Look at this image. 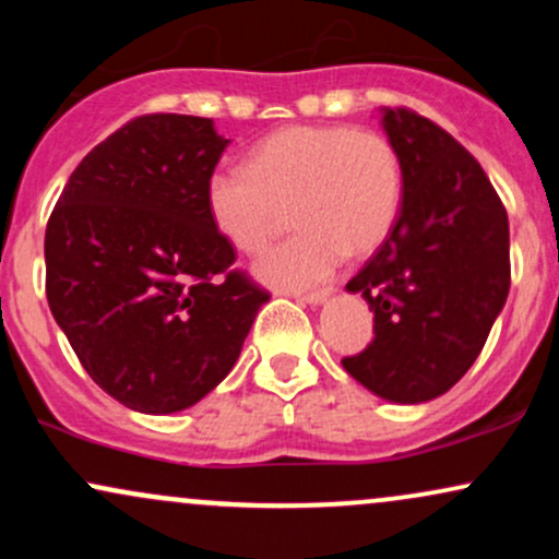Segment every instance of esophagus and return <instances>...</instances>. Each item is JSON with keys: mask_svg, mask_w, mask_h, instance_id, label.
Here are the masks:
<instances>
[{"mask_svg": "<svg viewBox=\"0 0 559 559\" xmlns=\"http://www.w3.org/2000/svg\"><path fill=\"white\" fill-rule=\"evenodd\" d=\"M333 294V288H318V292H307V294H297V301H305V305H320Z\"/></svg>", "mask_w": 559, "mask_h": 559, "instance_id": "obj_1", "label": "esophagus"}]
</instances>
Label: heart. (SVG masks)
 <instances>
[{
  "mask_svg": "<svg viewBox=\"0 0 559 559\" xmlns=\"http://www.w3.org/2000/svg\"><path fill=\"white\" fill-rule=\"evenodd\" d=\"M402 159L394 141L352 126H288L262 139L243 165H221L204 186L217 234L236 252L258 254L284 226L297 230L258 260L275 288L325 281L349 254H370L394 228Z\"/></svg>",
  "mask_w": 559,
  "mask_h": 559,
  "instance_id": "1",
  "label": "heart"
}]
</instances>
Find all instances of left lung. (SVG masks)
I'll list each match as a JSON object with an SVG mask.
<instances>
[{"mask_svg": "<svg viewBox=\"0 0 559 559\" xmlns=\"http://www.w3.org/2000/svg\"><path fill=\"white\" fill-rule=\"evenodd\" d=\"M402 159V210L346 284L373 310V342L342 365L383 400L441 396L484 349L510 292V223L478 159L409 107L383 110Z\"/></svg>", "mask_w": 559, "mask_h": 559, "instance_id": "8db88e82", "label": "left lung"}]
</instances>
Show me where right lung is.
I'll return each instance as SVG.
<instances>
[{
  "instance_id": "right-lung-1",
  "label": "right lung",
  "mask_w": 559,
  "mask_h": 559,
  "mask_svg": "<svg viewBox=\"0 0 559 559\" xmlns=\"http://www.w3.org/2000/svg\"><path fill=\"white\" fill-rule=\"evenodd\" d=\"M226 146L210 118L141 115L81 159L49 215V310L96 386L136 413L210 394L271 299L204 204Z\"/></svg>"
}]
</instances>
